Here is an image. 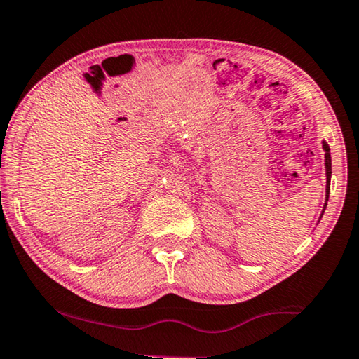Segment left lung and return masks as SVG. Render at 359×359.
I'll return each mask as SVG.
<instances>
[{
    "label": "left lung",
    "mask_w": 359,
    "mask_h": 359,
    "mask_svg": "<svg viewBox=\"0 0 359 359\" xmlns=\"http://www.w3.org/2000/svg\"><path fill=\"white\" fill-rule=\"evenodd\" d=\"M323 149H324V151H326V153H324V158H326V161H324V164H326V177H327V182H326V196L329 198V189H331L332 169H331V153H329V145L326 144V142H323ZM324 209H326V204H324ZM323 212H324V210H323Z\"/></svg>",
    "instance_id": "left-lung-1"
}]
</instances>
